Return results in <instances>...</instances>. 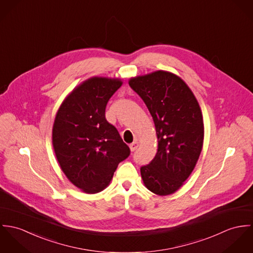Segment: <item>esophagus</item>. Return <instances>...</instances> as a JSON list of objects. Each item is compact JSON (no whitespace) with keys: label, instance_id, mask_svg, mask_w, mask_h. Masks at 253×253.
I'll return each mask as SVG.
<instances>
[{"label":"esophagus","instance_id":"34e87169","mask_svg":"<svg viewBox=\"0 0 253 253\" xmlns=\"http://www.w3.org/2000/svg\"><path fill=\"white\" fill-rule=\"evenodd\" d=\"M138 146H139V143H138L137 141H134V142H132V143L129 145V147H130V149H131L132 152L135 151V150L138 148Z\"/></svg>","mask_w":253,"mask_h":253}]
</instances>
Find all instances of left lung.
Segmentation results:
<instances>
[{
  "label": "left lung",
  "mask_w": 253,
  "mask_h": 253,
  "mask_svg": "<svg viewBox=\"0 0 253 253\" xmlns=\"http://www.w3.org/2000/svg\"><path fill=\"white\" fill-rule=\"evenodd\" d=\"M130 87L151 114L158 139L152 161L140 167L145 187L166 196L174 193L196 166L204 141V122L193 92L177 76L157 71L133 78Z\"/></svg>",
  "instance_id": "left-lung-1"
}]
</instances>
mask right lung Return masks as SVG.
<instances>
[{"label": "right lung", "instance_id": "obj_1", "mask_svg": "<svg viewBox=\"0 0 253 253\" xmlns=\"http://www.w3.org/2000/svg\"><path fill=\"white\" fill-rule=\"evenodd\" d=\"M122 85L117 79L91 78L64 100L54 120L52 143L59 165L69 180L94 194L111 182L129 146L106 119V107Z\"/></svg>", "mask_w": 253, "mask_h": 253}]
</instances>
